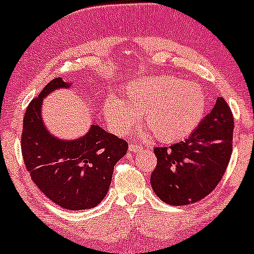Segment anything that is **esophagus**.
Instances as JSON below:
<instances>
[{
	"label": "esophagus",
	"mask_w": 254,
	"mask_h": 254,
	"mask_svg": "<svg viewBox=\"0 0 254 254\" xmlns=\"http://www.w3.org/2000/svg\"><path fill=\"white\" fill-rule=\"evenodd\" d=\"M140 149H141V146H140V145L132 144V142H130V144H129V151L136 152V151H139Z\"/></svg>",
	"instance_id": "1"
}]
</instances>
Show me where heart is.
<instances>
[{
    "label": "heart",
    "mask_w": 254,
    "mask_h": 254,
    "mask_svg": "<svg viewBox=\"0 0 254 254\" xmlns=\"http://www.w3.org/2000/svg\"><path fill=\"white\" fill-rule=\"evenodd\" d=\"M205 112V95L197 84L172 75L144 77L129 83L123 100L109 98L104 115L118 132L136 127L142 118L159 141L175 142L189 136L200 124Z\"/></svg>",
    "instance_id": "obj_1"
}]
</instances>
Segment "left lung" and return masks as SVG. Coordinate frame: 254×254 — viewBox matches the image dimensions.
I'll return each instance as SVG.
<instances>
[{"instance_id":"left-lung-1","label":"left lung","mask_w":254,"mask_h":254,"mask_svg":"<svg viewBox=\"0 0 254 254\" xmlns=\"http://www.w3.org/2000/svg\"><path fill=\"white\" fill-rule=\"evenodd\" d=\"M233 115L218 97L215 107L184 141L155 147L157 165L150 181L154 192L172 206L195 203L212 192L232 154Z\"/></svg>"}]
</instances>
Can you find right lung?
Returning <instances> with one entry per match:
<instances>
[{"instance_id": "obj_1", "label": "right lung", "mask_w": 254, "mask_h": 254, "mask_svg": "<svg viewBox=\"0 0 254 254\" xmlns=\"http://www.w3.org/2000/svg\"><path fill=\"white\" fill-rule=\"evenodd\" d=\"M69 87L70 83L56 78L29 103L21 147L26 169L42 192L65 210L79 211L95 207L104 200L115 164L127 154V142L98 124L75 140L49 134L42 119L43 98Z\"/></svg>"}]
</instances>
